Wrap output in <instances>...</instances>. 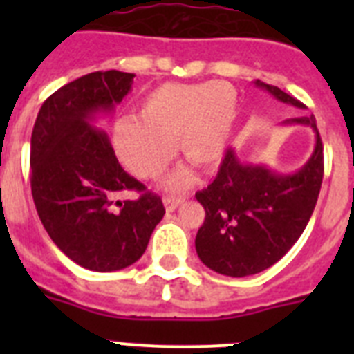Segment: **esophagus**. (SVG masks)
<instances>
[{
    "label": "esophagus",
    "instance_id": "1",
    "mask_svg": "<svg viewBox=\"0 0 354 354\" xmlns=\"http://www.w3.org/2000/svg\"><path fill=\"white\" fill-rule=\"evenodd\" d=\"M162 204H165V209H167L168 212H174L175 209L183 204V198H175V196H165V198H162Z\"/></svg>",
    "mask_w": 354,
    "mask_h": 354
}]
</instances>
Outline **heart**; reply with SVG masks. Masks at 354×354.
<instances>
[{
	"instance_id": "obj_1",
	"label": "heart",
	"mask_w": 354,
	"mask_h": 354,
	"mask_svg": "<svg viewBox=\"0 0 354 354\" xmlns=\"http://www.w3.org/2000/svg\"><path fill=\"white\" fill-rule=\"evenodd\" d=\"M136 120L117 122L113 147L118 159L140 179H158L175 156L200 170H214L227 152L237 118V92L225 81L165 83L150 90L136 109ZM187 170L168 179L170 189L189 184Z\"/></svg>"
}]
</instances>
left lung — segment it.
<instances>
[{
	"label": "left lung",
	"instance_id": "obj_1",
	"mask_svg": "<svg viewBox=\"0 0 354 354\" xmlns=\"http://www.w3.org/2000/svg\"><path fill=\"white\" fill-rule=\"evenodd\" d=\"M255 84L278 101L305 108L278 86L259 80ZM287 124L310 126L315 133L314 154L301 170L278 175L266 167L243 165L234 150H227L216 179L195 195L205 209L196 253L216 273L239 278L268 270L292 248L310 220L323 183V142L314 115Z\"/></svg>",
	"mask_w": 354,
	"mask_h": 354
}]
</instances>
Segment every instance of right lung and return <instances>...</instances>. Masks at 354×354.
<instances>
[{
    "label": "right lung",
    "instance_id": "add662e5",
    "mask_svg": "<svg viewBox=\"0 0 354 354\" xmlns=\"http://www.w3.org/2000/svg\"><path fill=\"white\" fill-rule=\"evenodd\" d=\"M134 74L92 72L44 101L31 133V195L44 228L71 261L118 271L145 252L165 216L161 196L120 167L104 131L88 124L127 95ZM138 191L136 201H118Z\"/></svg>",
    "mask_w": 354,
    "mask_h": 354
}]
</instances>
